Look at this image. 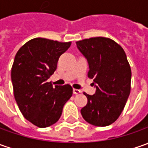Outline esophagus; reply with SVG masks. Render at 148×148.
Returning a JSON list of instances; mask_svg holds the SVG:
<instances>
[{"label":"esophagus","mask_w":148,"mask_h":148,"mask_svg":"<svg viewBox=\"0 0 148 148\" xmlns=\"http://www.w3.org/2000/svg\"><path fill=\"white\" fill-rule=\"evenodd\" d=\"M80 92H81V91H80V90L75 89V88L73 89V93H74V94L77 95V94H79V93H80Z\"/></svg>","instance_id":"1"}]
</instances>
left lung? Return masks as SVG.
I'll use <instances>...</instances> for the list:
<instances>
[{
    "mask_svg": "<svg viewBox=\"0 0 148 148\" xmlns=\"http://www.w3.org/2000/svg\"><path fill=\"white\" fill-rule=\"evenodd\" d=\"M87 59L88 76L93 79L94 95L88 98L81 114L88 123L104 127L119 118L130 93L131 69L124 49L115 41L97 37L76 42Z\"/></svg>",
    "mask_w": 148,
    "mask_h": 148,
    "instance_id": "1",
    "label": "left lung"
}]
</instances>
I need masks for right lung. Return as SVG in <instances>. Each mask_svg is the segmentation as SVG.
<instances>
[{
	"label": "right lung",
	"mask_w": 148,
	"mask_h": 148,
	"mask_svg": "<svg viewBox=\"0 0 148 148\" xmlns=\"http://www.w3.org/2000/svg\"><path fill=\"white\" fill-rule=\"evenodd\" d=\"M71 42L36 38L21 47L11 69L14 95L23 117L39 128L56 123L71 97L69 84L55 86L47 79L56 69L60 56Z\"/></svg>",
	"instance_id": "1"
}]
</instances>
